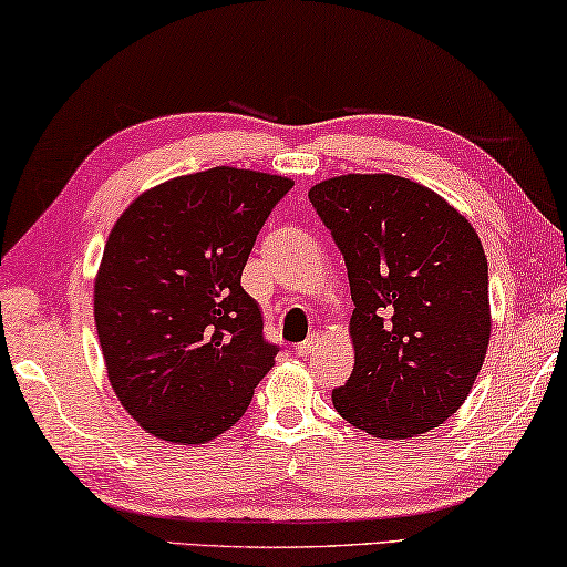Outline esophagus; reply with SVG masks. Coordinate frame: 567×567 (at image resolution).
Listing matches in <instances>:
<instances>
[{"label": "esophagus", "mask_w": 567, "mask_h": 567, "mask_svg": "<svg viewBox=\"0 0 567 567\" xmlns=\"http://www.w3.org/2000/svg\"><path fill=\"white\" fill-rule=\"evenodd\" d=\"M319 343H321V336L319 333H309V339L296 346V353H299V355H311L316 349H319Z\"/></svg>", "instance_id": "1"}]
</instances>
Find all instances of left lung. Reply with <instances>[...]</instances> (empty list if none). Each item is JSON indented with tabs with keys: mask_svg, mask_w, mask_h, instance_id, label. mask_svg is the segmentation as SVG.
Listing matches in <instances>:
<instances>
[{
	"mask_svg": "<svg viewBox=\"0 0 567 567\" xmlns=\"http://www.w3.org/2000/svg\"><path fill=\"white\" fill-rule=\"evenodd\" d=\"M349 268L353 373L341 419L373 439L439 429L461 409L491 341L488 258L468 218L429 186L343 174L311 186Z\"/></svg>",
	"mask_w": 567,
	"mask_h": 567,
	"instance_id": "obj_1",
	"label": "left lung"
}]
</instances>
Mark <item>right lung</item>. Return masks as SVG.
Wrapping results in <instances>:
<instances>
[{
	"label": "right lung",
	"instance_id": "obj_1",
	"mask_svg": "<svg viewBox=\"0 0 567 567\" xmlns=\"http://www.w3.org/2000/svg\"><path fill=\"white\" fill-rule=\"evenodd\" d=\"M291 178L214 166L148 188L116 218L94 281L109 383L146 433L214 441L246 413L276 346L241 274Z\"/></svg>",
	"mask_w": 567,
	"mask_h": 567
}]
</instances>
